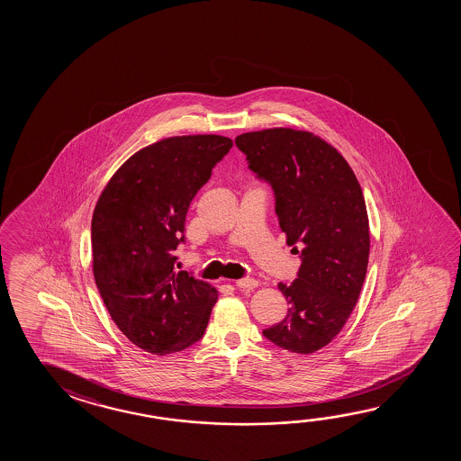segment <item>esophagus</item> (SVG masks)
<instances>
[{
    "instance_id": "34e87169",
    "label": "esophagus",
    "mask_w": 461,
    "mask_h": 461,
    "mask_svg": "<svg viewBox=\"0 0 461 461\" xmlns=\"http://www.w3.org/2000/svg\"><path fill=\"white\" fill-rule=\"evenodd\" d=\"M236 286L241 287V289H254L258 286V281L254 278H241L236 281Z\"/></svg>"
}]
</instances>
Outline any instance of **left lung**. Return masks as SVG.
Masks as SVG:
<instances>
[{
  "mask_svg": "<svg viewBox=\"0 0 461 461\" xmlns=\"http://www.w3.org/2000/svg\"><path fill=\"white\" fill-rule=\"evenodd\" d=\"M234 143L272 186L279 228L303 260L297 278L278 285L286 318L264 336L289 352L313 354L346 325L366 275L370 225L360 183L348 160L310 131H249Z\"/></svg>",
  "mask_w": 461,
  "mask_h": 461,
  "instance_id": "8db88e82",
  "label": "left lung"
}]
</instances>
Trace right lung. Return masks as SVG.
Here are the masks:
<instances>
[{
    "label": "right lung",
    "instance_id": "1",
    "mask_svg": "<svg viewBox=\"0 0 461 461\" xmlns=\"http://www.w3.org/2000/svg\"><path fill=\"white\" fill-rule=\"evenodd\" d=\"M227 136H172L133 154L113 174L91 220L93 275L113 323L144 352L174 354L204 336L219 293L175 270L185 221Z\"/></svg>",
    "mask_w": 461,
    "mask_h": 461
}]
</instances>
